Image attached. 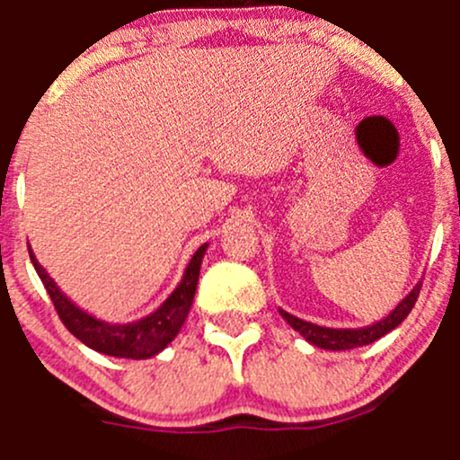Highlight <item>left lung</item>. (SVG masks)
Here are the masks:
<instances>
[{"label": "left lung", "mask_w": 460, "mask_h": 460, "mask_svg": "<svg viewBox=\"0 0 460 460\" xmlns=\"http://www.w3.org/2000/svg\"><path fill=\"white\" fill-rule=\"evenodd\" d=\"M420 285H423V282H419V285L410 291V296H407V298L402 300V303L398 305V307L394 309L387 318H383L380 323L372 324V327L329 329V327H318V324L307 323V320L291 316V314L282 312V309H280V314H282V318H285L287 323L296 329V332H300V336L307 338L312 345L323 347V349H332V351L354 349V347H363V345H369V342L378 341V338H383L385 333H389L392 329H396L402 320L410 316V312L414 309L416 300H419Z\"/></svg>", "instance_id": "8db88e82"}]
</instances>
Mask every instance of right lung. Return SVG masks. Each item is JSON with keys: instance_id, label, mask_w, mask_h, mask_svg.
<instances>
[{"instance_id": "1", "label": "right lung", "mask_w": 460, "mask_h": 460, "mask_svg": "<svg viewBox=\"0 0 460 460\" xmlns=\"http://www.w3.org/2000/svg\"><path fill=\"white\" fill-rule=\"evenodd\" d=\"M204 252H207V244H202V247L193 253L191 262H189L187 271H184L182 282L175 287L173 294L166 298V303L162 305L155 314L137 320V323L109 324L88 316L86 312L75 307V305L55 287L53 278L44 271V267L37 262L29 249L32 267H35L37 276L44 282L46 291H49L50 300H53L55 305V312H58L64 327H66L77 341H82L86 347L100 351V354L136 360L151 358V356H155L157 351L164 349V347L178 336L180 327L184 324V318L189 316V309H191L193 305Z\"/></svg>"}]
</instances>
